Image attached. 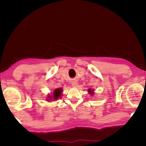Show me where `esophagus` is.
Instances as JSON below:
<instances>
[{"label": "esophagus", "mask_w": 146, "mask_h": 146, "mask_svg": "<svg viewBox=\"0 0 146 146\" xmlns=\"http://www.w3.org/2000/svg\"><path fill=\"white\" fill-rule=\"evenodd\" d=\"M72 85L73 87H76L78 86V82H74Z\"/></svg>", "instance_id": "34e87169"}]
</instances>
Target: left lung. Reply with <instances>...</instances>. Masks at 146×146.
I'll return each mask as SVG.
<instances>
[{"mask_svg": "<svg viewBox=\"0 0 146 146\" xmlns=\"http://www.w3.org/2000/svg\"><path fill=\"white\" fill-rule=\"evenodd\" d=\"M88 92H89L90 94H94V92H93V90H91L90 88L88 90Z\"/></svg>", "mask_w": 146, "mask_h": 146, "instance_id": "left-lung-1", "label": "left lung"}]
</instances>
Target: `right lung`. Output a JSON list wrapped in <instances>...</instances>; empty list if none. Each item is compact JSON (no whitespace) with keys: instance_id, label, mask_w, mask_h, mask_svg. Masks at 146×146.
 Returning <instances> with one entry per match:
<instances>
[{"instance_id":"right-lung-1","label":"right lung","mask_w":146,"mask_h":146,"mask_svg":"<svg viewBox=\"0 0 146 146\" xmlns=\"http://www.w3.org/2000/svg\"><path fill=\"white\" fill-rule=\"evenodd\" d=\"M62 89L61 88H57L54 90V91L53 92V94L52 96L48 95V98L47 99V100L50 102V100H56L57 99H58L59 98H60L62 95Z\"/></svg>"}]
</instances>
